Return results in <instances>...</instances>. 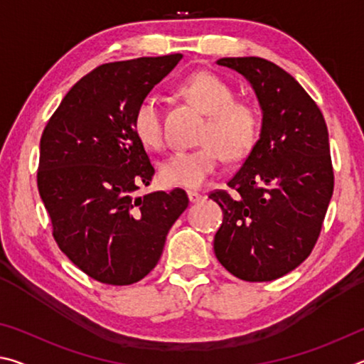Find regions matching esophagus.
<instances>
[{
    "label": "esophagus",
    "instance_id": "1",
    "mask_svg": "<svg viewBox=\"0 0 364 364\" xmlns=\"http://www.w3.org/2000/svg\"><path fill=\"white\" fill-rule=\"evenodd\" d=\"M188 197H189V200L193 202V204L204 199V196H202L200 193H197V191H188Z\"/></svg>",
    "mask_w": 364,
    "mask_h": 364
}]
</instances>
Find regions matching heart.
Here are the masks:
<instances>
[{
  "instance_id": "1",
  "label": "heart",
  "mask_w": 364,
  "mask_h": 364,
  "mask_svg": "<svg viewBox=\"0 0 364 364\" xmlns=\"http://www.w3.org/2000/svg\"><path fill=\"white\" fill-rule=\"evenodd\" d=\"M181 93L208 115L200 134L202 146L171 152L160 162L159 178L165 186L199 188L217 171L223 156L239 160L252 151L260 133V114L252 102L237 101L232 86L212 72H199L184 80ZM133 130L146 147L164 146L162 107L157 96L147 95L138 102Z\"/></svg>"
}]
</instances>
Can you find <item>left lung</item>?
Masks as SVG:
<instances>
[{
  "label": "left lung",
  "mask_w": 364,
  "mask_h": 364,
  "mask_svg": "<svg viewBox=\"0 0 364 364\" xmlns=\"http://www.w3.org/2000/svg\"><path fill=\"white\" fill-rule=\"evenodd\" d=\"M260 102V139L228 186L208 194L223 210L213 250L232 276L273 281L311 254L334 191L324 117L300 83L262 58H223Z\"/></svg>",
  "instance_id": "8db88e82"
}]
</instances>
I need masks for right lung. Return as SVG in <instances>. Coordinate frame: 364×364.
Masks as SVG:
<instances>
[{"label":"right lung","instance_id":"add662e5","mask_svg":"<svg viewBox=\"0 0 364 364\" xmlns=\"http://www.w3.org/2000/svg\"><path fill=\"white\" fill-rule=\"evenodd\" d=\"M183 54L96 67L48 120L36 183L53 236L90 278L128 286L151 273L189 199L183 189L138 196L154 167L133 130L138 102Z\"/></svg>","mask_w":364,"mask_h":364}]
</instances>
